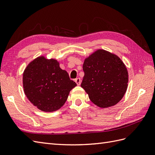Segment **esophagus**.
<instances>
[{
	"mask_svg": "<svg viewBox=\"0 0 155 155\" xmlns=\"http://www.w3.org/2000/svg\"><path fill=\"white\" fill-rule=\"evenodd\" d=\"M81 82H82V81H81V79L80 78H77L75 79V82L77 83V84L78 86L81 85Z\"/></svg>",
	"mask_w": 155,
	"mask_h": 155,
	"instance_id": "34e87169",
	"label": "esophagus"
}]
</instances>
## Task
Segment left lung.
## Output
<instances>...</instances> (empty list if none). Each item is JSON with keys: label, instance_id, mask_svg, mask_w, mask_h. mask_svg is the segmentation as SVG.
Wrapping results in <instances>:
<instances>
[{"label": "left lung", "instance_id": "left-lung-1", "mask_svg": "<svg viewBox=\"0 0 155 155\" xmlns=\"http://www.w3.org/2000/svg\"><path fill=\"white\" fill-rule=\"evenodd\" d=\"M84 76L81 87L94 104L107 108L120 101L128 88V73L121 59L109 51L99 49L83 63Z\"/></svg>", "mask_w": 155, "mask_h": 155}]
</instances>
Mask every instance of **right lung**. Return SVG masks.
<instances>
[{
  "instance_id": "add662e5",
  "label": "right lung",
  "mask_w": 155,
  "mask_h": 155,
  "mask_svg": "<svg viewBox=\"0 0 155 155\" xmlns=\"http://www.w3.org/2000/svg\"><path fill=\"white\" fill-rule=\"evenodd\" d=\"M77 84L55 59L44 55L31 61L23 73V91L34 106L45 112L60 109Z\"/></svg>"
}]
</instances>
